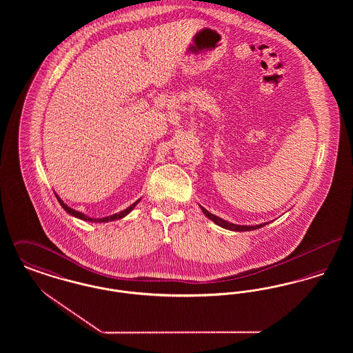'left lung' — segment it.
<instances>
[{"label":"left lung","instance_id":"8db88e82","mask_svg":"<svg viewBox=\"0 0 353 353\" xmlns=\"http://www.w3.org/2000/svg\"><path fill=\"white\" fill-rule=\"evenodd\" d=\"M202 213L208 217L209 219H212L216 225H219L221 228H223V229H228V230H233V232H250V230H255V229H259V228H262V226H265V225H268V223H261V225H254V226H246V225H235V223H230V222H228V221H225V219H219L217 216H214V214H212V213H209L205 208H202Z\"/></svg>","mask_w":353,"mask_h":353}]
</instances>
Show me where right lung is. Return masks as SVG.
Returning <instances> with one entry per match:
<instances>
[{"label": "right lung", "instance_id": "1", "mask_svg": "<svg viewBox=\"0 0 353 353\" xmlns=\"http://www.w3.org/2000/svg\"><path fill=\"white\" fill-rule=\"evenodd\" d=\"M57 196V199H58V201L61 203V206L68 212V214H71V216H74V217H77V219H83V221H88V222H110V221H115V219H123V217H125L128 213H131L132 210H134V206H136V203L140 201V200H137V201L134 202L131 206H128L125 210H123V212H120V213H115V214H112V216H110V217H104V219H91V217H87L85 214L83 213H81V212H77V210H74V209H71L70 206H68L65 202L62 201L59 197H58V194H55Z\"/></svg>", "mask_w": 353, "mask_h": 353}]
</instances>
